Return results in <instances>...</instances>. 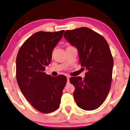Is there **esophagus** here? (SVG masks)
<instances>
[{
    "mask_svg": "<svg viewBox=\"0 0 130 130\" xmlns=\"http://www.w3.org/2000/svg\"><path fill=\"white\" fill-rule=\"evenodd\" d=\"M67 83H70V76H67Z\"/></svg>",
    "mask_w": 130,
    "mask_h": 130,
    "instance_id": "34e87169",
    "label": "esophagus"
}]
</instances>
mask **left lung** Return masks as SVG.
<instances>
[{
  "label": "left lung",
  "instance_id": "obj_1",
  "mask_svg": "<svg viewBox=\"0 0 130 130\" xmlns=\"http://www.w3.org/2000/svg\"><path fill=\"white\" fill-rule=\"evenodd\" d=\"M65 39L77 49L79 61L86 70L85 77H72L74 98L77 106L86 110L98 108L110 89L113 60L109 46L102 36L87 27L67 30Z\"/></svg>",
  "mask_w": 130,
  "mask_h": 130
}]
</instances>
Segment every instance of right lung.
Instances as JSON below:
<instances>
[{
    "label": "right lung",
    "mask_w": 130,
    "mask_h": 130,
    "mask_svg": "<svg viewBox=\"0 0 130 130\" xmlns=\"http://www.w3.org/2000/svg\"><path fill=\"white\" fill-rule=\"evenodd\" d=\"M63 32H36L23 43L17 56L19 87L30 104L43 113H50L59 108L67 83L65 76L52 77L44 72Z\"/></svg>",
    "instance_id": "right-lung-1"
}]
</instances>
